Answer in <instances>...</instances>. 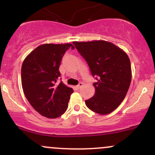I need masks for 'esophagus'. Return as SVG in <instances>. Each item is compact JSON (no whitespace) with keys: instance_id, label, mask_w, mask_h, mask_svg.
<instances>
[{"instance_id":"34e87169","label":"esophagus","mask_w":155,"mask_h":155,"mask_svg":"<svg viewBox=\"0 0 155 155\" xmlns=\"http://www.w3.org/2000/svg\"><path fill=\"white\" fill-rule=\"evenodd\" d=\"M82 86H83V83L80 82V83L79 84H78L77 86H76V88H77V89H80Z\"/></svg>"}]
</instances>
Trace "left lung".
Instances as JSON below:
<instances>
[{
    "label": "left lung",
    "mask_w": 155,
    "mask_h": 155,
    "mask_svg": "<svg viewBox=\"0 0 155 155\" xmlns=\"http://www.w3.org/2000/svg\"><path fill=\"white\" fill-rule=\"evenodd\" d=\"M79 54L86 60L92 76L95 93L85 101L86 106L99 114H108L120 106L131 82L130 61L120 48L106 41H74Z\"/></svg>",
    "instance_id": "obj_1"
}]
</instances>
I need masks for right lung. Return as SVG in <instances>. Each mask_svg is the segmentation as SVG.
Segmentation results:
<instances>
[{
	"label": "right lung",
	"instance_id": "right-lung-1",
	"mask_svg": "<svg viewBox=\"0 0 155 155\" xmlns=\"http://www.w3.org/2000/svg\"><path fill=\"white\" fill-rule=\"evenodd\" d=\"M71 44H46L38 46L25 59L21 69L22 86L26 98L42 116L58 118L68 106L72 88L58 79L62 58Z\"/></svg>",
	"mask_w": 155,
	"mask_h": 155
}]
</instances>
